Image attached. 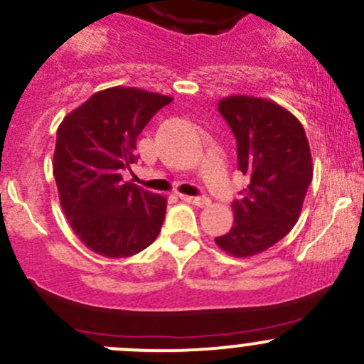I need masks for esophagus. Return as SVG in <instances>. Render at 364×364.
<instances>
[{"instance_id":"esophagus-1","label":"esophagus","mask_w":364,"mask_h":364,"mask_svg":"<svg viewBox=\"0 0 364 364\" xmlns=\"http://www.w3.org/2000/svg\"><path fill=\"white\" fill-rule=\"evenodd\" d=\"M181 200L187 201V203L198 205V207H208L210 205V200L205 196H187V194H181Z\"/></svg>"}]
</instances>
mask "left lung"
Returning a JSON list of instances; mask_svg holds the SVG:
<instances>
[{
  "instance_id": "left-lung-1",
  "label": "left lung",
  "mask_w": 364,
  "mask_h": 364,
  "mask_svg": "<svg viewBox=\"0 0 364 364\" xmlns=\"http://www.w3.org/2000/svg\"><path fill=\"white\" fill-rule=\"evenodd\" d=\"M218 109L235 136L237 166L250 186L232 203L233 226L215 244L232 257H253L299 219L313 177L309 143L301 122L272 100L230 95Z\"/></svg>"
}]
</instances>
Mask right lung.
I'll list each match as a JSON object with an SVG mask.
<instances>
[{"label": "right lung", "mask_w": 364, "mask_h": 364, "mask_svg": "<svg viewBox=\"0 0 364 364\" xmlns=\"http://www.w3.org/2000/svg\"><path fill=\"white\" fill-rule=\"evenodd\" d=\"M171 97L113 86L63 118L56 132L53 175L75 235L107 258L139 253L157 239L166 198L124 182L136 163V139Z\"/></svg>", "instance_id": "add662e5"}]
</instances>
